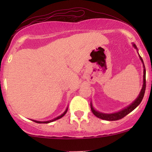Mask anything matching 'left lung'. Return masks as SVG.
<instances>
[{
  "instance_id": "left-lung-1",
  "label": "left lung",
  "mask_w": 152,
  "mask_h": 152,
  "mask_svg": "<svg viewBox=\"0 0 152 152\" xmlns=\"http://www.w3.org/2000/svg\"><path fill=\"white\" fill-rule=\"evenodd\" d=\"M133 46L137 50V47L135 44L133 43ZM139 58H140L141 61L142 62L143 64V67H144V76H143V85H142V88L141 89L140 93H139V96H137V98L130 105H129L126 107H125L124 109L120 110L119 111H117V112H114V113H111V114H105V113H102L100 112V111H97L94 108L93 105H92V103L91 102V109L92 113L95 115L96 117H98L99 118H102L103 120H106V121H116V120H119L121 118H124L125 116H126L127 114H129L130 112H132L133 110H134L140 104V103L142 102L143 97L144 96V93H145V88H146V69H145V66H144V61H143L142 58L140 56V55L139 54Z\"/></svg>"
}]
</instances>
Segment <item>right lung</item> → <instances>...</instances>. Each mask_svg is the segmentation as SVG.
I'll return each instance as SVG.
<instances>
[{"label":"right lung","instance_id":"obj_1","mask_svg":"<svg viewBox=\"0 0 152 152\" xmlns=\"http://www.w3.org/2000/svg\"><path fill=\"white\" fill-rule=\"evenodd\" d=\"M67 111H68V107L66 108V109L65 110V111H64V112L63 113V114H62L61 115H60V116H57L56 118H53V119L50 120V121H36V120H33V119H31V121H33L36 122V123H38V124H48V123H50V122H53V121H56V120H58V119H59V118H62L63 116H64V115H65V114H66V112H67Z\"/></svg>","mask_w":152,"mask_h":152}]
</instances>
